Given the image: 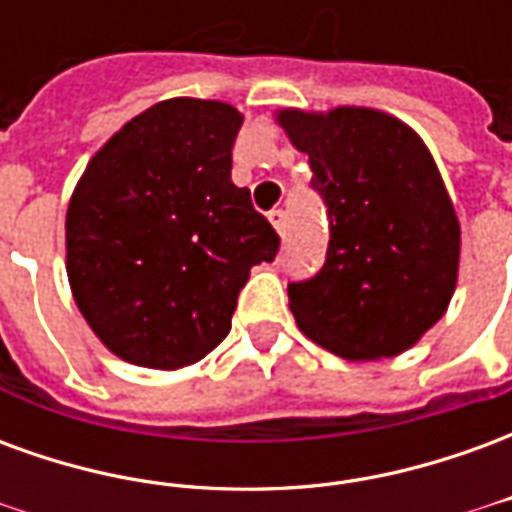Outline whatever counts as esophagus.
Segmentation results:
<instances>
[{
  "label": "esophagus",
  "instance_id": "esophagus-1",
  "mask_svg": "<svg viewBox=\"0 0 512 512\" xmlns=\"http://www.w3.org/2000/svg\"><path fill=\"white\" fill-rule=\"evenodd\" d=\"M268 219H271V224L277 227L279 235H285V230H288V213L282 211V208H277V211L268 213Z\"/></svg>",
  "mask_w": 512,
  "mask_h": 512
}]
</instances>
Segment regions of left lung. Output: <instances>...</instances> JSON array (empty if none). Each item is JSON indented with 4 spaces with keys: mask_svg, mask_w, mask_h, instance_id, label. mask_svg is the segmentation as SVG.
Returning <instances> with one entry per match:
<instances>
[{
    "mask_svg": "<svg viewBox=\"0 0 512 512\" xmlns=\"http://www.w3.org/2000/svg\"><path fill=\"white\" fill-rule=\"evenodd\" d=\"M329 219L318 274L288 282L299 329L345 359L403 354L455 290L461 227L428 147L395 117L279 112Z\"/></svg>",
    "mask_w": 512,
    "mask_h": 512,
    "instance_id": "1",
    "label": "left lung"
}]
</instances>
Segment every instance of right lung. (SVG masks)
Wrapping results in <instances>:
<instances>
[{"mask_svg": "<svg viewBox=\"0 0 512 512\" xmlns=\"http://www.w3.org/2000/svg\"><path fill=\"white\" fill-rule=\"evenodd\" d=\"M241 123L219 101H161L98 150L73 191V299L126 362H200L230 334L249 268L277 257V230L230 180Z\"/></svg>", "mask_w": 512, "mask_h": 512, "instance_id": "add662e5", "label": "right lung"}]
</instances>
